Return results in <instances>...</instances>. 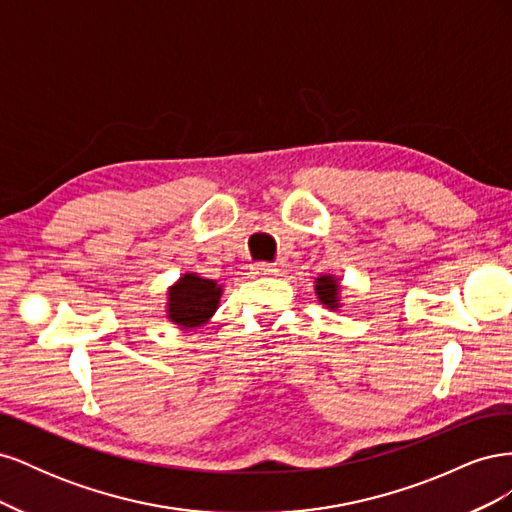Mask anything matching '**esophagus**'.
<instances>
[{
  "instance_id": "esophagus-1",
  "label": "esophagus",
  "mask_w": 512,
  "mask_h": 512,
  "mask_svg": "<svg viewBox=\"0 0 512 512\" xmlns=\"http://www.w3.org/2000/svg\"><path fill=\"white\" fill-rule=\"evenodd\" d=\"M254 271L258 275H277V271H280V269H277L275 265H269V262H256Z\"/></svg>"
}]
</instances>
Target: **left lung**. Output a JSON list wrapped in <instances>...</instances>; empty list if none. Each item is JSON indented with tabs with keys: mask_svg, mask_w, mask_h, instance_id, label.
Returning a JSON list of instances; mask_svg holds the SVG:
<instances>
[{
	"mask_svg": "<svg viewBox=\"0 0 512 512\" xmlns=\"http://www.w3.org/2000/svg\"><path fill=\"white\" fill-rule=\"evenodd\" d=\"M316 294L318 301L322 305H327L329 309L339 307V284L335 275H320L316 280Z\"/></svg>",
	"mask_w": 512,
	"mask_h": 512,
	"instance_id": "left-lung-1",
	"label": "left lung"
}]
</instances>
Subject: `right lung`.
Here are the masks:
<instances>
[{"label":"right lung","instance_id":"right-lung-1","mask_svg":"<svg viewBox=\"0 0 512 512\" xmlns=\"http://www.w3.org/2000/svg\"><path fill=\"white\" fill-rule=\"evenodd\" d=\"M222 297V286L215 280H205L198 273H185L181 280L168 288L170 322L181 329H192L205 324L218 309Z\"/></svg>","mask_w":512,"mask_h":512}]
</instances>
